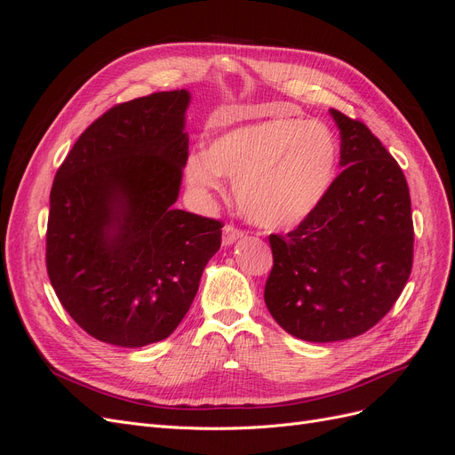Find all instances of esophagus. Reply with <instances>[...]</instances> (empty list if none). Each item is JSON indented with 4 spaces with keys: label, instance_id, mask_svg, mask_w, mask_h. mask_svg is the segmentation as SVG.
Listing matches in <instances>:
<instances>
[{
    "label": "esophagus",
    "instance_id": "esophagus-1",
    "mask_svg": "<svg viewBox=\"0 0 455 455\" xmlns=\"http://www.w3.org/2000/svg\"><path fill=\"white\" fill-rule=\"evenodd\" d=\"M244 235V231L235 228L233 224H228L224 229H222V243L228 246V244H233L237 239H241Z\"/></svg>",
    "mask_w": 455,
    "mask_h": 455
}]
</instances>
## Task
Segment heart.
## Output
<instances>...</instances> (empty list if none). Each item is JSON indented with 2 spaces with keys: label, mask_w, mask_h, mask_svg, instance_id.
I'll return each mask as SVG.
<instances>
[{
  "label": "heart",
  "mask_w": 455,
  "mask_h": 455,
  "mask_svg": "<svg viewBox=\"0 0 455 455\" xmlns=\"http://www.w3.org/2000/svg\"><path fill=\"white\" fill-rule=\"evenodd\" d=\"M338 142L321 121L275 117L231 129L209 151H191L186 180L201 199L224 194L235 180L243 214L267 229L301 222L334 180Z\"/></svg>",
  "instance_id": "obj_1"
}]
</instances>
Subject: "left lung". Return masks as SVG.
Instances as JSON below:
<instances>
[{"label": "left lung", "mask_w": 455, "mask_h": 455, "mask_svg": "<svg viewBox=\"0 0 455 455\" xmlns=\"http://www.w3.org/2000/svg\"><path fill=\"white\" fill-rule=\"evenodd\" d=\"M343 171L286 235H269L264 299L275 321L306 341L364 334L391 311L414 261V222L403 169L359 119L330 109Z\"/></svg>", "instance_id": "1"}]
</instances>
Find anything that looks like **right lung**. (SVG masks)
I'll return each mask as SVG.
<instances>
[{"label": "right lung", "mask_w": 455, "mask_h": 455, "mask_svg": "<svg viewBox=\"0 0 455 455\" xmlns=\"http://www.w3.org/2000/svg\"><path fill=\"white\" fill-rule=\"evenodd\" d=\"M188 91L109 108L51 188L45 264L68 315L119 347L169 338L194 301L224 224L174 209L188 159Z\"/></svg>", "instance_id": "1"}]
</instances>
